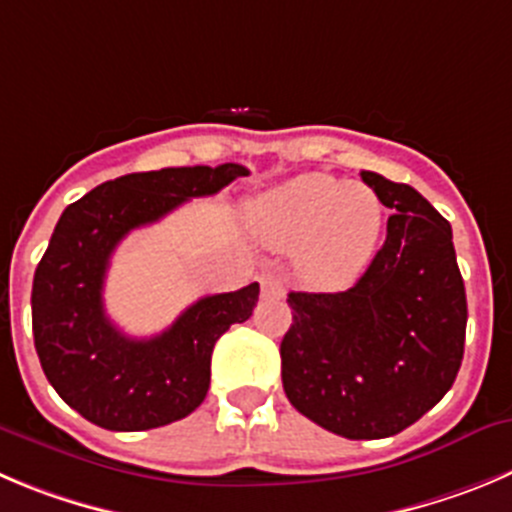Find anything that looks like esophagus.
Listing matches in <instances>:
<instances>
[{"mask_svg":"<svg viewBox=\"0 0 512 512\" xmlns=\"http://www.w3.org/2000/svg\"><path fill=\"white\" fill-rule=\"evenodd\" d=\"M260 285H262V298H285V280L280 272L267 270L260 275Z\"/></svg>","mask_w":512,"mask_h":512,"instance_id":"obj_1","label":"esophagus"}]
</instances>
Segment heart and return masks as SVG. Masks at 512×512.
Returning a JSON list of instances; mask_svg holds the SVG:
<instances>
[{"label":"heart","mask_w":512,"mask_h":512,"mask_svg":"<svg viewBox=\"0 0 512 512\" xmlns=\"http://www.w3.org/2000/svg\"><path fill=\"white\" fill-rule=\"evenodd\" d=\"M250 224L265 245L295 250L300 278L310 288L343 290L374 257L384 204L366 184L303 174L262 194L250 209Z\"/></svg>","instance_id":"1"}]
</instances>
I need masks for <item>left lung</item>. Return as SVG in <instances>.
I'll return each instance as SVG.
<instances>
[{
  "mask_svg": "<svg viewBox=\"0 0 512 512\" xmlns=\"http://www.w3.org/2000/svg\"><path fill=\"white\" fill-rule=\"evenodd\" d=\"M391 209L386 242L343 293H290L283 389L318 427L346 439L399 434L455 384L467 298L450 222L409 184L361 171Z\"/></svg>",
  "mask_w": 512,
  "mask_h": 512,
  "instance_id": "obj_1",
  "label": "left lung"
}]
</instances>
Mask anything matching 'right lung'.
I'll list each match as a JSON object with an SVG mask.
<instances>
[{"label":"right lung","instance_id":"obj_1","mask_svg":"<svg viewBox=\"0 0 512 512\" xmlns=\"http://www.w3.org/2000/svg\"><path fill=\"white\" fill-rule=\"evenodd\" d=\"M247 174L240 164L126 174L62 212L35 270L32 333L52 389L88 422L143 432L179 422L204 401L214 343L232 323L250 318L260 285L207 295L159 336L131 338L105 315V272L131 229Z\"/></svg>","mask_w":512,"mask_h":512}]
</instances>
